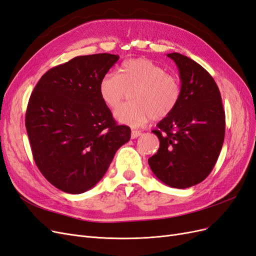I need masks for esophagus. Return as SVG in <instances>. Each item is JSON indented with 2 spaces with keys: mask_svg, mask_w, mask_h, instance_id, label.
<instances>
[{
  "mask_svg": "<svg viewBox=\"0 0 256 256\" xmlns=\"http://www.w3.org/2000/svg\"><path fill=\"white\" fill-rule=\"evenodd\" d=\"M141 134H142V132L140 130H132V132H131V138H136L138 136H140Z\"/></svg>",
  "mask_w": 256,
  "mask_h": 256,
  "instance_id": "esophagus-1",
  "label": "esophagus"
}]
</instances>
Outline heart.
Returning <instances> with one entry per match:
<instances>
[{
  "label": "heart",
  "instance_id": "1",
  "mask_svg": "<svg viewBox=\"0 0 256 256\" xmlns=\"http://www.w3.org/2000/svg\"><path fill=\"white\" fill-rule=\"evenodd\" d=\"M131 104L115 111V118L126 125L142 126L152 118L162 120L171 114L182 96L180 82L152 60L130 58L120 65L118 74L106 72L99 81L98 92L111 109L120 106L127 90H132Z\"/></svg>",
  "mask_w": 256,
  "mask_h": 256
}]
</instances>
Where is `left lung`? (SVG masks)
I'll list each match as a JSON object with an SVG mask.
<instances>
[{
  "mask_svg": "<svg viewBox=\"0 0 256 256\" xmlns=\"http://www.w3.org/2000/svg\"><path fill=\"white\" fill-rule=\"evenodd\" d=\"M168 56L180 70L182 96L175 110L152 130L160 146L148 164L162 182L184 189L212 171L226 134V112L218 85L206 69L180 53Z\"/></svg>",
  "mask_w": 256,
  "mask_h": 256,
  "instance_id": "1",
  "label": "left lung"
}]
</instances>
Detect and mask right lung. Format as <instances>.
Listing matches in <instances>:
<instances>
[{
	"mask_svg": "<svg viewBox=\"0 0 256 256\" xmlns=\"http://www.w3.org/2000/svg\"><path fill=\"white\" fill-rule=\"evenodd\" d=\"M118 58L110 53L74 58L49 69L30 94L26 127L33 158L62 191L92 189L130 140V128L118 125L98 92L100 79Z\"/></svg>",
	"mask_w": 256,
	"mask_h": 256,
	"instance_id": "1",
	"label": "right lung"
}]
</instances>
